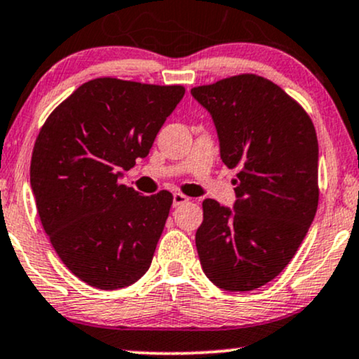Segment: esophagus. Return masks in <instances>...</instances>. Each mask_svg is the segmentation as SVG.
I'll list each match as a JSON object with an SVG mask.
<instances>
[{
	"mask_svg": "<svg viewBox=\"0 0 359 359\" xmlns=\"http://www.w3.org/2000/svg\"><path fill=\"white\" fill-rule=\"evenodd\" d=\"M185 202H189V197H185L184 194H180V192H175L174 197H172V204H174V207L184 205Z\"/></svg>",
	"mask_w": 359,
	"mask_h": 359,
	"instance_id": "34e87169",
	"label": "esophagus"
}]
</instances>
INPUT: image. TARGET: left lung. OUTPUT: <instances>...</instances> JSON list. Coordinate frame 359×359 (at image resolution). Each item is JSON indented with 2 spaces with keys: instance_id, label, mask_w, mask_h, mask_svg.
<instances>
[{
  "instance_id": "1",
  "label": "left lung",
  "mask_w": 359,
  "mask_h": 359,
  "mask_svg": "<svg viewBox=\"0 0 359 359\" xmlns=\"http://www.w3.org/2000/svg\"><path fill=\"white\" fill-rule=\"evenodd\" d=\"M191 93L212 116L222 162L237 168L232 209L202 202V271L224 291H252L289 264L314 221L316 130L299 103L262 76H231Z\"/></svg>"
}]
</instances>
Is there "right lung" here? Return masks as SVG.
<instances>
[{"label": "right lung", "instance_id": "obj_1", "mask_svg": "<svg viewBox=\"0 0 359 359\" xmlns=\"http://www.w3.org/2000/svg\"><path fill=\"white\" fill-rule=\"evenodd\" d=\"M180 85L90 80L56 107L40 130L29 182L43 229L58 257L97 289H120L149 271L172 194L140 196L120 184L145 158Z\"/></svg>", "mask_w": 359, "mask_h": 359}]
</instances>
